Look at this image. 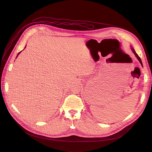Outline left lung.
Segmentation results:
<instances>
[{
  "instance_id": "left-lung-1",
  "label": "left lung",
  "mask_w": 152,
  "mask_h": 152,
  "mask_svg": "<svg viewBox=\"0 0 152 152\" xmlns=\"http://www.w3.org/2000/svg\"><path fill=\"white\" fill-rule=\"evenodd\" d=\"M132 50L133 51V52H134V53L135 54V55L136 56V57H137V58L138 59V61L140 62V63H141V64L142 65V61H141V58H140V56L138 55V54L136 53V52L135 51V50L133 49V48H132Z\"/></svg>"
}]
</instances>
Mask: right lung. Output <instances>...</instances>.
Wrapping results in <instances>:
<instances>
[{"instance_id":"add662e5","label":"right lung","mask_w":152,"mask_h":152,"mask_svg":"<svg viewBox=\"0 0 152 152\" xmlns=\"http://www.w3.org/2000/svg\"><path fill=\"white\" fill-rule=\"evenodd\" d=\"M20 52H19V53H18V55H17V56H18V54H19V53H20ZM17 57H16V58H17Z\"/></svg>"}]
</instances>
